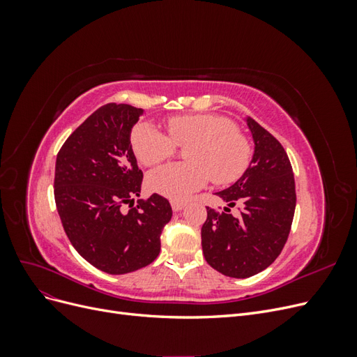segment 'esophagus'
Masks as SVG:
<instances>
[{"instance_id":"34e87169","label":"esophagus","mask_w":357,"mask_h":357,"mask_svg":"<svg viewBox=\"0 0 357 357\" xmlns=\"http://www.w3.org/2000/svg\"><path fill=\"white\" fill-rule=\"evenodd\" d=\"M171 207L174 211H181L183 208L186 207V202L185 201H172L171 202Z\"/></svg>"}]
</instances>
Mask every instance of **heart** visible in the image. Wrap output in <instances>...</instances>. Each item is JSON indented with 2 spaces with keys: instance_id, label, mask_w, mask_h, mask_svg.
Masks as SVG:
<instances>
[{
  "instance_id": "heart-1",
  "label": "heart",
  "mask_w": 357,
  "mask_h": 357,
  "mask_svg": "<svg viewBox=\"0 0 357 357\" xmlns=\"http://www.w3.org/2000/svg\"><path fill=\"white\" fill-rule=\"evenodd\" d=\"M165 126L168 135L149 122L137 123L131 132L132 152L144 167H155L174 155L176 147L186 146L183 158L188 162L168 164L149 174L147 185L159 195L185 199L210 178L215 185H231L250 165V143L228 117L172 116Z\"/></svg>"
}]
</instances>
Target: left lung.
<instances>
[{
	"label": "left lung",
	"instance_id": "left-lung-1",
	"mask_svg": "<svg viewBox=\"0 0 357 357\" xmlns=\"http://www.w3.org/2000/svg\"><path fill=\"white\" fill-rule=\"evenodd\" d=\"M255 139V155L243 177L218 195L243 205L238 218L231 210L207 207L201 229L205 261L215 271L247 278L264 271L282 253L296 207L295 177L278 139L253 119H247Z\"/></svg>",
	"mask_w": 357,
	"mask_h": 357
}]
</instances>
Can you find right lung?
Returning <instances> with one entry per match:
<instances>
[{"mask_svg":"<svg viewBox=\"0 0 357 357\" xmlns=\"http://www.w3.org/2000/svg\"><path fill=\"white\" fill-rule=\"evenodd\" d=\"M143 110L105 104L62 144L56 156L55 202L70 243L107 274H126L152 264L171 220L167 198L142 192L143 171L131 147V129ZM130 210L123 211V205Z\"/></svg>","mask_w":357,"mask_h":357,"instance_id":"add662e5","label":"right lung"}]
</instances>
